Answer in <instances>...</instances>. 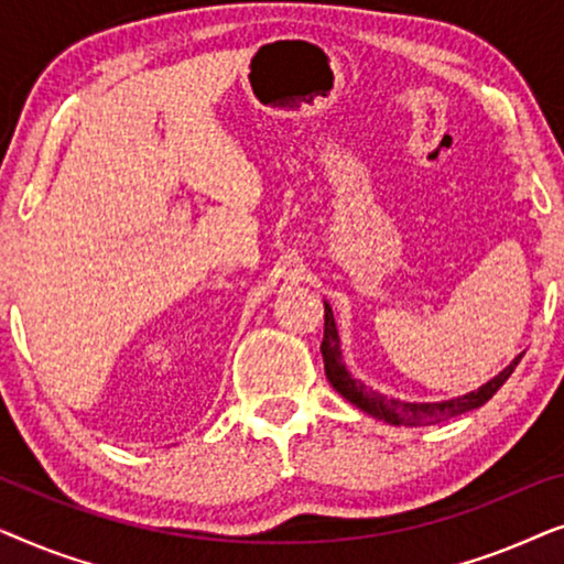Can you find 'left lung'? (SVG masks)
<instances>
[{
	"mask_svg": "<svg viewBox=\"0 0 564 564\" xmlns=\"http://www.w3.org/2000/svg\"><path fill=\"white\" fill-rule=\"evenodd\" d=\"M321 354H323V365H326V377L328 382L334 384L336 392L365 411L375 419H380L384 423H392V426H431V423H442L446 419H454V415L475 411L488 403V400L496 395V392L503 388V382L513 375L516 365H519L523 354H519L511 365H508L503 372L492 377L490 382H485L482 388H477L467 395L452 398V400H442V403H403V400L380 395L372 388H367L365 382L351 377L349 369H346L344 359H341V341H338V330H336V321H334V311L326 303V326H323V344H321Z\"/></svg>",
	"mask_w": 564,
	"mask_h": 564,
	"instance_id": "obj_1",
	"label": "left lung"
}]
</instances>
